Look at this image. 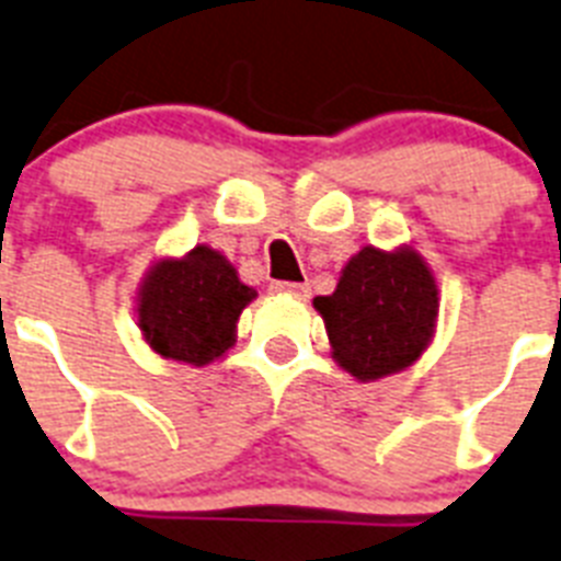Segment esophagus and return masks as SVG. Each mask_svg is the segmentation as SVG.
<instances>
[{"instance_id":"1","label":"esophagus","mask_w":561,"mask_h":561,"mask_svg":"<svg viewBox=\"0 0 561 561\" xmlns=\"http://www.w3.org/2000/svg\"><path fill=\"white\" fill-rule=\"evenodd\" d=\"M273 290L294 294L296 299H305V296H308V285H302V282H273Z\"/></svg>"}]
</instances>
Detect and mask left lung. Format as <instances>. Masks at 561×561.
Returning a JSON list of instances; mask_svg holds the SVG:
<instances>
[{"instance_id": "8db88e82", "label": "left lung", "mask_w": 561, "mask_h": 561, "mask_svg": "<svg viewBox=\"0 0 561 561\" xmlns=\"http://www.w3.org/2000/svg\"><path fill=\"white\" fill-rule=\"evenodd\" d=\"M333 359L359 382L411 368L427 351L439 288L413 248L379 251L374 244L351 256L331 296H317Z\"/></svg>"}]
</instances>
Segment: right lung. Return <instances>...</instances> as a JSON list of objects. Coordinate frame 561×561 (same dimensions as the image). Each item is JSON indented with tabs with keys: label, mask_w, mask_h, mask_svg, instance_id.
Wrapping results in <instances>:
<instances>
[{
	"label": "right lung",
	"mask_w": 561,
	"mask_h": 561,
	"mask_svg": "<svg viewBox=\"0 0 561 561\" xmlns=\"http://www.w3.org/2000/svg\"><path fill=\"white\" fill-rule=\"evenodd\" d=\"M256 290L239 282L237 267L208 244L185 256L159 259L136 290L139 331L159 356L210 365L237 342V322Z\"/></svg>",
	"instance_id": "obj_1"
}]
</instances>
